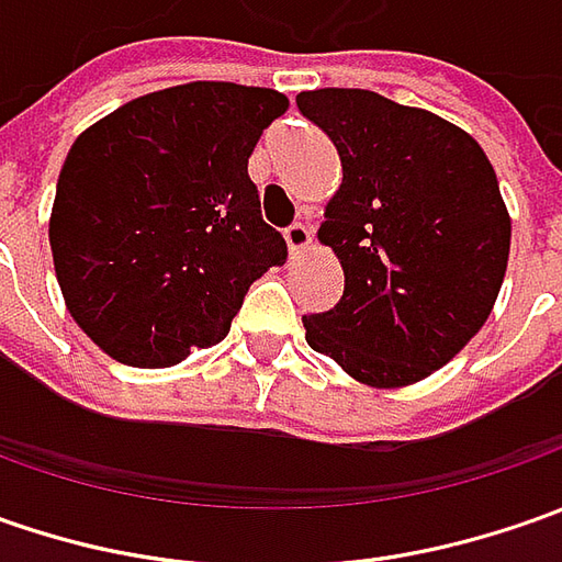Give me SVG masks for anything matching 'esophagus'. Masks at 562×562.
<instances>
[{"label":"esophagus","instance_id":"esophagus-1","mask_svg":"<svg viewBox=\"0 0 562 562\" xmlns=\"http://www.w3.org/2000/svg\"><path fill=\"white\" fill-rule=\"evenodd\" d=\"M284 240H288V249H291V256H300L303 249L310 247V225H303V222H293L291 227H284Z\"/></svg>","mask_w":562,"mask_h":562}]
</instances>
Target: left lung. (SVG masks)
Returning <instances> with one entry per match:
<instances>
[{
  "mask_svg": "<svg viewBox=\"0 0 562 562\" xmlns=\"http://www.w3.org/2000/svg\"><path fill=\"white\" fill-rule=\"evenodd\" d=\"M296 105L344 168L318 227L344 296L303 315L306 344L369 387L422 381L479 335L504 284L497 175L463 127L372 90H306Z\"/></svg>",
  "mask_w": 562,
  "mask_h": 562,
  "instance_id": "8db88e82",
  "label": "left lung"
}]
</instances>
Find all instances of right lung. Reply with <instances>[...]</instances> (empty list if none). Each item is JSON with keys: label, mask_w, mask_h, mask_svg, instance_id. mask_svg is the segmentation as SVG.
<instances>
[{"label": "right lung", "mask_w": 562, "mask_h": 562, "mask_svg": "<svg viewBox=\"0 0 562 562\" xmlns=\"http://www.w3.org/2000/svg\"><path fill=\"white\" fill-rule=\"evenodd\" d=\"M288 97L193 80L124 102L71 146L49 247L68 313L102 353L165 369L225 340L249 284L288 259L247 162Z\"/></svg>", "instance_id": "right-lung-1"}]
</instances>
